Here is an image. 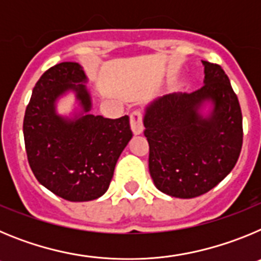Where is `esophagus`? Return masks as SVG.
<instances>
[{"label":"esophagus","instance_id":"esophagus-1","mask_svg":"<svg viewBox=\"0 0 261 261\" xmlns=\"http://www.w3.org/2000/svg\"><path fill=\"white\" fill-rule=\"evenodd\" d=\"M130 128L135 135H141L144 130V123H142V114L141 111H133L130 114Z\"/></svg>","mask_w":261,"mask_h":261}]
</instances>
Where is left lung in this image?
I'll return each instance as SVG.
<instances>
[{
	"mask_svg": "<svg viewBox=\"0 0 261 261\" xmlns=\"http://www.w3.org/2000/svg\"><path fill=\"white\" fill-rule=\"evenodd\" d=\"M202 65L199 90L161 96L145 110L151 179L161 192L179 199L204 195L222 181L243 142L241 106L229 77L217 64ZM206 102L212 110L204 117Z\"/></svg>",
	"mask_w": 261,
	"mask_h": 261,
	"instance_id": "1",
	"label": "left lung"
}]
</instances>
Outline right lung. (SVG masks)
I'll use <instances>...</instances> for the list:
<instances>
[{
    "mask_svg": "<svg viewBox=\"0 0 261 261\" xmlns=\"http://www.w3.org/2000/svg\"><path fill=\"white\" fill-rule=\"evenodd\" d=\"M84 69L61 62L48 69L32 90L23 120L30 167L41 186L68 201H90L105 195L120 154L132 138L129 117L106 119L89 114L91 96ZM74 91L83 111L60 117L56 102Z\"/></svg>",
    "mask_w": 261,
    "mask_h": 261,
    "instance_id": "1",
    "label": "right lung"
}]
</instances>
